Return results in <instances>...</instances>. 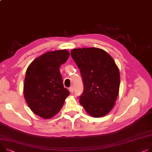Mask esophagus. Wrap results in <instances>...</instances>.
<instances>
[{
    "mask_svg": "<svg viewBox=\"0 0 152 152\" xmlns=\"http://www.w3.org/2000/svg\"><path fill=\"white\" fill-rule=\"evenodd\" d=\"M69 92L70 93H73V92H74V88H73V87H70L69 88Z\"/></svg>",
    "mask_w": 152,
    "mask_h": 152,
    "instance_id": "34e87169",
    "label": "esophagus"
}]
</instances>
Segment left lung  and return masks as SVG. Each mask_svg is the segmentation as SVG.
<instances>
[{
  "instance_id": "1",
  "label": "left lung",
  "mask_w": 152,
  "mask_h": 152,
  "mask_svg": "<svg viewBox=\"0 0 152 152\" xmlns=\"http://www.w3.org/2000/svg\"><path fill=\"white\" fill-rule=\"evenodd\" d=\"M71 55L84 83L80 104L91 116L106 115L114 107L119 92L120 73L113 58L96 48L73 49Z\"/></svg>"
}]
</instances>
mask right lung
I'll list each match as a JSON object with an SVG mask.
<instances>
[{"instance_id": "obj_1", "label": "right lung", "mask_w": 152, "mask_h": 152, "mask_svg": "<svg viewBox=\"0 0 152 152\" xmlns=\"http://www.w3.org/2000/svg\"><path fill=\"white\" fill-rule=\"evenodd\" d=\"M69 56L66 49L47 52L35 58L27 69L24 98L32 112L40 117L49 119L55 116L69 95L59 71Z\"/></svg>"}]
</instances>
